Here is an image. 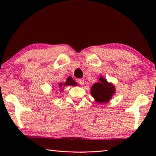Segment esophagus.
I'll use <instances>...</instances> for the list:
<instances>
[{
    "instance_id": "obj_1",
    "label": "esophagus",
    "mask_w": 156,
    "mask_h": 156,
    "mask_svg": "<svg viewBox=\"0 0 156 156\" xmlns=\"http://www.w3.org/2000/svg\"><path fill=\"white\" fill-rule=\"evenodd\" d=\"M77 82H78V84H80V85H82V86L84 85V78H79L77 80Z\"/></svg>"
}]
</instances>
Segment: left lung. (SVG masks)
<instances>
[{
  "label": "left lung",
  "mask_w": 156,
  "mask_h": 156,
  "mask_svg": "<svg viewBox=\"0 0 156 156\" xmlns=\"http://www.w3.org/2000/svg\"><path fill=\"white\" fill-rule=\"evenodd\" d=\"M91 94L97 103H107L112 98L115 93L114 84L109 83L102 76H100L99 82L94 83L91 87Z\"/></svg>",
  "instance_id": "left-lung-1"
}]
</instances>
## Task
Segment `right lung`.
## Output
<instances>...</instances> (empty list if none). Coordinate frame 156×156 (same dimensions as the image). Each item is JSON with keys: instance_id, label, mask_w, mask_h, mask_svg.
I'll list each match as a JSON object with an SVG mask.
<instances>
[{"instance_id": "add662e5", "label": "right lung", "mask_w": 156, "mask_h": 156, "mask_svg": "<svg viewBox=\"0 0 156 156\" xmlns=\"http://www.w3.org/2000/svg\"><path fill=\"white\" fill-rule=\"evenodd\" d=\"M76 85H78V84L76 83V81L73 80L72 78H68L67 81H66L65 83H59L60 88H61L62 87H66V86H73V87H74V86H76ZM60 91L62 92L63 89H60Z\"/></svg>"}]
</instances>
